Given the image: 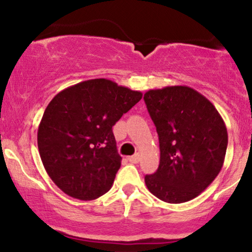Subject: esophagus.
Here are the masks:
<instances>
[{
    "label": "esophagus",
    "mask_w": 252,
    "mask_h": 252,
    "mask_svg": "<svg viewBox=\"0 0 252 252\" xmlns=\"http://www.w3.org/2000/svg\"><path fill=\"white\" fill-rule=\"evenodd\" d=\"M128 160H129V162H131V163H137V162H140L141 155L140 154H135L132 156H129Z\"/></svg>",
    "instance_id": "esophagus-1"
}]
</instances>
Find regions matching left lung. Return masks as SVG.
Segmentation results:
<instances>
[{"instance_id":"1","label":"left lung","mask_w":252,"mask_h":252,"mask_svg":"<svg viewBox=\"0 0 252 252\" xmlns=\"http://www.w3.org/2000/svg\"><path fill=\"white\" fill-rule=\"evenodd\" d=\"M156 126L160 164L144 176L160 200L180 204L194 199L220 172L227 130L212 103L189 86L149 90L143 97Z\"/></svg>"}]
</instances>
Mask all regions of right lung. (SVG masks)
I'll return each mask as SVG.
<instances>
[{"label": "right lung", "mask_w": 252, "mask_h": 252, "mask_svg": "<svg viewBox=\"0 0 252 252\" xmlns=\"http://www.w3.org/2000/svg\"><path fill=\"white\" fill-rule=\"evenodd\" d=\"M142 98L109 79L63 90L46 108L37 148L52 181L67 195L94 200L111 189L121 167L112 126Z\"/></svg>", "instance_id": "1"}]
</instances>
